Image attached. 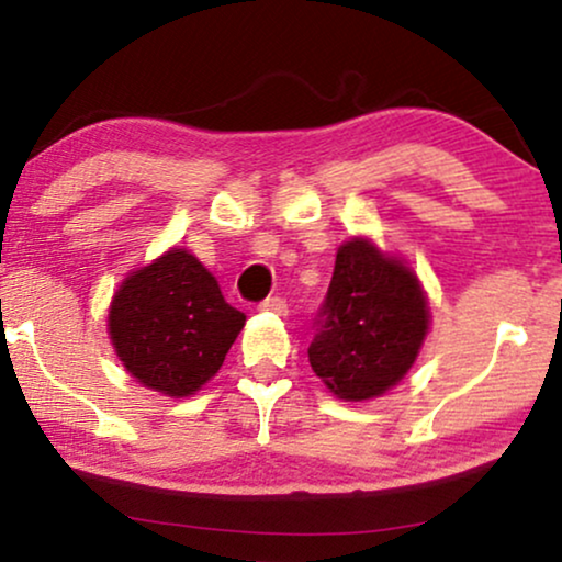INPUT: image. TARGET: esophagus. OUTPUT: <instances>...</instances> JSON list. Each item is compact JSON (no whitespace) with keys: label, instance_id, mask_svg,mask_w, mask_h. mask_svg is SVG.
Wrapping results in <instances>:
<instances>
[{"label":"esophagus","instance_id":"34e87169","mask_svg":"<svg viewBox=\"0 0 562 562\" xmlns=\"http://www.w3.org/2000/svg\"><path fill=\"white\" fill-rule=\"evenodd\" d=\"M261 308L263 312H274V314H288V301L282 299V295H269L267 301H261Z\"/></svg>","mask_w":562,"mask_h":562}]
</instances>
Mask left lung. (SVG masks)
<instances>
[{
    "instance_id": "1",
    "label": "left lung",
    "mask_w": 562,
    "mask_h": 562,
    "mask_svg": "<svg viewBox=\"0 0 562 562\" xmlns=\"http://www.w3.org/2000/svg\"><path fill=\"white\" fill-rule=\"evenodd\" d=\"M312 327V370L335 396L362 402L406 375L428 333V303L409 269L372 243L351 240L335 256Z\"/></svg>"
}]
</instances>
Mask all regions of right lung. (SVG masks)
<instances>
[{"mask_svg":"<svg viewBox=\"0 0 562 562\" xmlns=\"http://www.w3.org/2000/svg\"><path fill=\"white\" fill-rule=\"evenodd\" d=\"M243 325L245 314L224 301L209 269L182 248L126 277L108 317L126 370L169 396H190L214 378Z\"/></svg>","mask_w":562,"mask_h":562,"instance_id":"right-lung-1","label":"right lung"}]
</instances>
